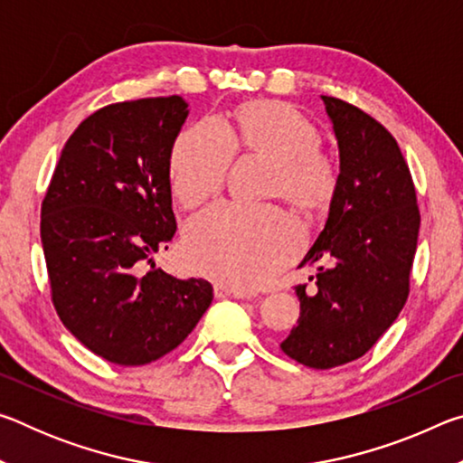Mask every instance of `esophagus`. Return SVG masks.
Listing matches in <instances>:
<instances>
[{"instance_id": "esophagus-1", "label": "esophagus", "mask_w": 463, "mask_h": 463, "mask_svg": "<svg viewBox=\"0 0 463 463\" xmlns=\"http://www.w3.org/2000/svg\"><path fill=\"white\" fill-rule=\"evenodd\" d=\"M214 294H216V298H250L247 292H241V289H232V288L222 286V284L214 286Z\"/></svg>"}]
</instances>
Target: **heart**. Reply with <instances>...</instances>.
Returning <instances> with one entry per match:
<instances>
[{
	"label": "heart",
	"mask_w": 463,
	"mask_h": 463,
	"mask_svg": "<svg viewBox=\"0 0 463 463\" xmlns=\"http://www.w3.org/2000/svg\"><path fill=\"white\" fill-rule=\"evenodd\" d=\"M234 153L268 161L265 195L292 203L302 214L331 206L339 187L333 161L320 153V132L286 101H247L234 127L206 120L184 130L171 155V187L187 208L213 198L229 174ZM298 234L278 208L245 210L218 203L187 224L184 253L195 271L221 284L255 289L292 261Z\"/></svg>",
	"instance_id": "heart-1"
}]
</instances>
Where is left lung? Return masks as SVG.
Listing matches in <instances>:
<instances>
[{"label": "left lung", "mask_w": 463, "mask_h": 463, "mask_svg": "<svg viewBox=\"0 0 463 463\" xmlns=\"http://www.w3.org/2000/svg\"><path fill=\"white\" fill-rule=\"evenodd\" d=\"M323 104L339 148V187L302 261L318 263L315 288L307 295V284L296 286L300 317L279 345L315 370L359 359L401 315L420 226L394 137L347 101L323 96Z\"/></svg>", "instance_id": "obj_1"}]
</instances>
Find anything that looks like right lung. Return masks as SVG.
Masks as SVG:
<instances>
[{"label": "right lung", "instance_id": "add662e5", "mask_svg": "<svg viewBox=\"0 0 463 463\" xmlns=\"http://www.w3.org/2000/svg\"><path fill=\"white\" fill-rule=\"evenodd\" d=\"M187 114L182 96L98 109L62 146L44 195L54 308L109 364L145 365L169 354L213 304L210 281L155 268L177 229L171 153Z\"/></svg>", "mask_w": 463, "mask_h": 463}]
</instances>
